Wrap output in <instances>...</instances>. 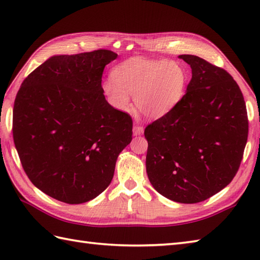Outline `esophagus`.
<instances>
[{"label": "esophagus", "instance_id": "34e87169", "mask_svg": "<svg viewBox=\"0 0 260 260\" xmlns=\"http://www.w3.org/2000/svg\"><path fill=\"white\" fill-rule=\"evenodd\" d=\"M143 132H144V128H143L142 125L139 124H135L133 127V134L134 135H141L143 134Z\"/></svg>", "mask_w": 260, "mask_h": 260}]
</instances>
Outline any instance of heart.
Returning a JSON list of instances; mask_svg holds the SVG:
<instances>
[{
    "label": "heart",
    "mask_w": 260,
    "mask_h": 260,
    "mask_svg": "<svg viewBox=\"0 0 260 260\" xmlns=\"http://www.w3.org/2000/svg\"><path fill=\"white\" fill-rule=\"evenodd\" d=\"M113 79L103 84L109 104L126 112L131 97L141 113L150 118L167 114L183 95L186 74L174 61L132 58L119 63L112 71Z\"/></svg>",
    "instance_id": "1"
}]
</instances>
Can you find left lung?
<instances>
[{"label":"left lung","mask_w":260,"mask_h":260,"mask_svg":"<svg viewBox=\"0 0 260 260\" xmlns=\"http://www.w3.org/2000/svg\"><path fill=\"white\" fill-rule=\"evenodd\" d=\"M180 58L190 64L192 78L174 107L146 126V172L159 194L198 203L221 191L238 172L248 116L229 73L192 54Z\"/></svg>","instance_id":"obj_1"}]
</instances>
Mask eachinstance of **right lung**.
Masks as SVG:
<instances>
[{"mask_svg":"<svg viewBox=\"0 0 260 260\" xmlns=\"http://www.w3.org/2000/svg\"><path fill=\"white\" fill-rule=\"evenodd\" d=\"M116 58L106 49L51 57L16 93L12 132L22 168L56 200L79 204L101 194L132 141V117L103 93L104 68Z\"/></svg>","mask_w":260,"mask_h":260,"instance_id":"add662e5","label":"right lung"}]
</instances>
